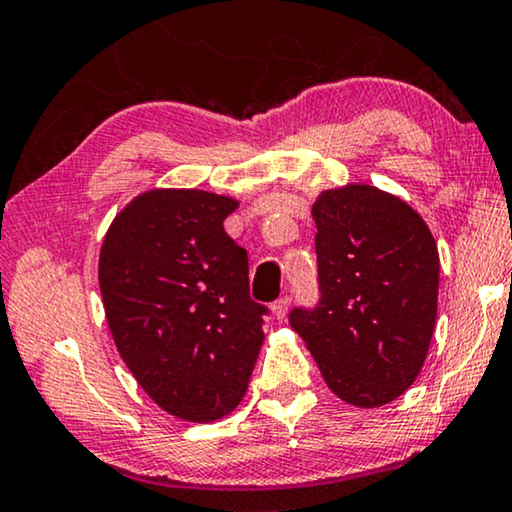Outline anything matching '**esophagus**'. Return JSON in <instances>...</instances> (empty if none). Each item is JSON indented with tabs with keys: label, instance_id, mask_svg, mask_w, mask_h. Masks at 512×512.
Masks as SVG:
<instances>
[{
	"label": "esophagus",
	"instance_id": "34e87169",
	"mask_svg": "<svg viewBox=\"0 0 512 512\" xmlns=\"http://www.w3.org/2000/svg\"><path fill=\"white\" fill-rule=\"evenodd\" d=\"M288 305H291V300H288V298H279L277 302H274V305H272V314L277 316V321H286Z\"/></svg>",
	"mask_w": 512,
	"mask_h": 512
}]
</instances>
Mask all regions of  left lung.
<instances>
[{
	"instance_id": "obj_1",
	"label": "left lung",
	"mask_w": 512,
	"mask_h": 512,
	"mask_svg": "<svg viewBox=\"0 0 512 512\" xmlns=\"http://www.w3.org/2000/svg\"><path fill=\"white\" fill-rule=\"evenodd\" d=\"M321 300L288 321L328 388L376 409L418 379L439 305V249L425 219L372 184L325 189L311 205Z\"/></svg>"
}]
</instances>
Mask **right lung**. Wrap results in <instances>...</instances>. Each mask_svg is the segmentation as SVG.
Segmentation results:
<instances>
[{
  "label": "right lung",
  "mask_w": 512,
  "mask_h": 512,
  "mask_svg": "<svg viewBox=\"0 0 512 512\" xmlns=\"http://www.w3.org/2000/svg\"><path fill=\"white\" fill-rule=\"evenodd\" d=\"M238 205L201 189H150L113 219L99 254L117 351L161 409L189 422L242 402L265 339L247 251L224 231Z\"/></svg>",
  "instance_id": "add662e5"
}]
</instances>
